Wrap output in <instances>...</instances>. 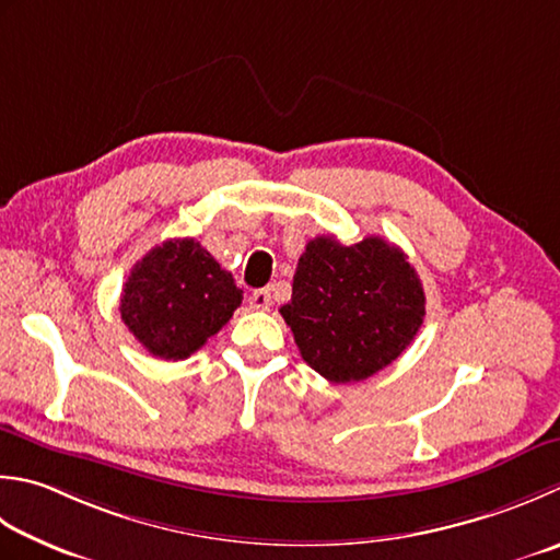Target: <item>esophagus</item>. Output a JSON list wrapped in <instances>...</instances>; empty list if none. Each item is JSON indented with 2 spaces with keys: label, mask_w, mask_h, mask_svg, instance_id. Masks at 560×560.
I'll use <instances>...</instances> for the list:
<instances>
[{
  "label": "esophagus",
  "mask_w": 560,
  "mask_h": 560,
  "mask_svg": "<svg viewBox=\"0 0 560 560\" xmlns=\"http://www.w3.org/2000/svg\"><path fill=\"white\" fill-rule=\"evenodd\" d=\"M249 308L252 311H269L271 308V293L269 289H259L249 295Z\"/></svg>",
  "instance_id": "1"
}]
</instances>
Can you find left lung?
<instances>
[{
    "mask_svg": "<svg viewBox=\"0 0 560 560\" xmlns=\"http://www.w3.org/2000/svg\"><path fill=\"white\" fill-rule=\"evenodd\" d=\"M281 315L305 364L352 383L408 349L424 320V291L405 252L383 237L342 245L320 235L305 245Z\"/></svg>",
    "mask_w": 560,
    "mask_h": 560,
    "instance_id": "8db88e82",
    "label": "left lung"
}]
</instances>
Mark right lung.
<instances>
[{
    "mask_svg": "<svg viewBox=\"0 0 560 560\" xmlns=\"http://www.w3.org/2000/svg\"><path fill=\"white\" fill-rule=\"evenodd\" d=\"M243 291L194 237L152 247L120 293V320L152 357H191L233 317Z\"/></svg>",
    "mask_w": 560,
    "mask_h": 560,
    "instance_id": "1",
    "label": "right lung"
}]
</instances>
